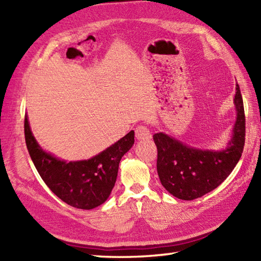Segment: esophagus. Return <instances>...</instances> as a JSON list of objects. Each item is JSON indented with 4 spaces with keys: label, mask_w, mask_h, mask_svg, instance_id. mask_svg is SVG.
<instances>
[{
    "label": "esophagus",
    "mask_w": 261,
    "mask_h": 261,
    "mask_svg": "<svg viewBox=\"0 0 261 261\" xmlns=\"http://www.w3.org/2000/svg\"><path fill=\"white\" fill-rule=\"evenodd\" d=\"M136 138L138 140H146V139H150L151 135L150 131H149L148 127L146 125H139L136 127Z\"/></svg>",
    "instance_id": "34e87169"
}]
</instances>
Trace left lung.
Here are the masks:
<instances>
[{"mask_svg": "<svg viewBox=\"0 0 261 261\" xmlns=\"http://www.w3.org/2000/svg\"><path fill=\"white\" fill-rule=\"evenodd\" d=\"M236 91L237 121L232 139L224 150H202L163 132L153 135L159 179L171 195L185 201L202 197L223 182L240 160L246 140V116L238 83Z\"/></svg>", "mask_w": 261, "mask_h": 261, "instance_id": "1", "label": "left lung"}]
</instances>
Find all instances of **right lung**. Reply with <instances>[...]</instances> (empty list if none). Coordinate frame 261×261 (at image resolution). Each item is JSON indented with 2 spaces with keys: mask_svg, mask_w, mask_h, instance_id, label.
Returning <instances> with one entry per match:
<instances>
[{
  "mask_svg": "<svg viewBox=\"0 0 261 261\" xmlns=\"http://www.w3.org/2000/svg\"><path fill=\"white\" fill-rule=\"evenodd\" d=\"M24 136L28 151L42 180L63 202L82 210H92L107 201L115 184L120 160L135 143L132 130L95 157L67 163L42 150L27 115Z\"/></svg>",
  "mask_w": 261,
  "mask_h": 261,
  "instance_id": "add662e5",
  "label": "right lung"
}]
</instances>
